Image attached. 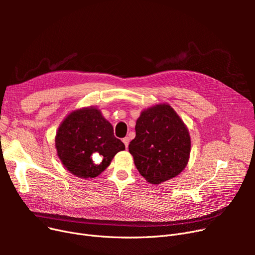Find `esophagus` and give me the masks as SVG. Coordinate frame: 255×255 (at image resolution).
Listing matches in <instances>:
<instances>
[{
	"label": "esophagus",
	"instance_id": "1",
	"mask_svg": "<svg viewBox=\"0 0 255 255\" xmlns=\"http://www.w3.org/2000/svg\"><path fill=\"white\" fill-rule=\"evenodd\" d=\"M123 142H124V144H125L126 148H128V144H129V137H125V138H123Z\"/></svg>",
	"mask_w": 255,
	"mask_h": 255
}]
</instances>
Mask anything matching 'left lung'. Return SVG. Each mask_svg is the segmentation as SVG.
<instances>
[{
  "label": "left lung",
  "instance_id": "8db88e82",
  "mask_svg": "<svg viewBox=\"0 0 255 255\" xmlns=\"http://www.w3.org/2000/svg\"><path fill=\"white\" fill-rule=\"evenodd\" d=\"M135 132L129 152L146 182L161 184L180 175L188 164L189 131L169 104L158 103L144 109L136 120Z\"/></svg>",
  "mask_w": 255,
  "mask_h": 255
}]
</instances>
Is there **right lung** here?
Returning a JSON list of instances; mask_svg holds the SVG:
<instances>
[{"instance_id":"1","label":"right lung","mask_w":255,"mask_h":255,"mask_svg":"<svg viewBox=\"0 0 255 255\" xmlns=\"http://www.w3.org/2000/svg\"><path fill=\"white\" fill-rule=\"evenodd\" d=\"M65 168L82 179L99 176L125 144L115 137L113 125L96 106L75 110L63 120L55 137Z\"/></svg>"}]
</instances>
